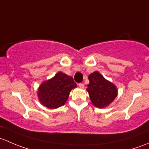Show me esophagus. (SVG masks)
I'll return each instance as SVG.
<instances>
[{
    "mask_svg": "<svg viewBox=\"0 0 149 149\" xmlns=\"http://www.w3.org/2000/svg\"><path fill=\"white\" fill-rule=\"evenodd\" d=\"M78 86H79L80 88H84L85 87V85H84V83H79L78 84Z\"/></svg>",
    "mask_w": 149,
    "mask_h": 149,
    "instance_id": "34e87169",
    "label": "esophagus"
}]
</instances>
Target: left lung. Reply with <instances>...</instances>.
Masks as SVG:
<instances>
[{
	"instance_id": "1",
	"label": "left lung",
	"mask_w": 149,
	"mask_h": 149,
	"mask_svg": "<svg viewBox=\"0 0 149 149\" xmlns=\"http://www.w3.org/2000/svg\"><path fill=\"white\" fill-rule=\"evenodd\" d=\"M90 83L87 90L91 102L95 107L103 108L110 105L117 97L116 86L107 80L98 72H94L89 75Z\"/></svg>"
}]
</instances>
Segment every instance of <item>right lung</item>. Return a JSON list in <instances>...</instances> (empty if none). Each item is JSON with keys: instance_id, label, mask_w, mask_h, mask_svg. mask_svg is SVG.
<instances>
[{"instance_id": "obj_1", "label": "right lung", "mask_w": 149, "mask_h": 149, "mask_svg": "<svg viewBox=\"0 0 149 149\" xmlns=\"http://www.w3.org/2000/svg\"><path fill=\"white\" fill-rule=\"evenodd\" d=\"M75 87L77 84L73 78L59 72L52 79L41 83L38 89V97L47 108H57L64 105L70 91Z\"/></svg>"}]
</instances>
